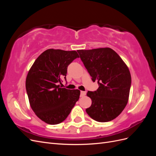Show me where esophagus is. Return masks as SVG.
<instances>
[{
    "label": "esophagus",
    "mask_w": 156,
    "mask_h": 156,
    "mask_svg": "<svg viewBox=\"0 0 156 156\" xmlns=\"http://www.w3.org/2000/svg\"><path fill=\"white\" fill-rule=\"evenodd\" d=\"M86 94H87L86 91H81V96L83 97L84 96H85Z\"/></svg>",
    "instance_id": "obj_1"
}]
</instances>
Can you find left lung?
Wrapping results in <instances>:
<instances>
[{
  "label": "left lung",
  "instance_id": "obj_1",
  "mask_svg": "<svg viewBox=\"0 0 156 156\" xmlns=\"http://www.w3.org/2000/svg\"><path fill=\"white\" fill-rule=\"evenodd\" d=\"M77 52L92 81H98L99 85L96 91L87 92L92 105L86 112L100 122L114 120L124 109L128 101L131 84L128 68L111 48Z\"/></svg>",
  "mask_w": 156,
  "mask_h": 156
}]
</instances>
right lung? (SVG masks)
<instances>
[{"mask_svg":"<svg viewBox=\"0 0 156 156\" xmlns=\"http://www.w3.org/2000/svg\"><path fill=\"white\" fill-rule=\"evenodd\" d=\"M79 57L75 51L49 49L37 58L27 74L26 90L30 107L47 124L62 122L79 100L80 90L59 84L62 79L66 81L68 65Z\"/></svg>","mask_w":156,"mask_h":156,"instance_id":"obj_1","label":"right lung"}]
</instances>
